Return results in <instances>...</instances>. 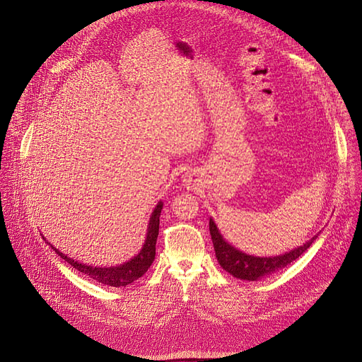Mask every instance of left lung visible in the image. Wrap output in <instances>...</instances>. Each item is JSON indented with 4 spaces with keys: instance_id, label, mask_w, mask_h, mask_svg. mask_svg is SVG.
Segmentation results:
<instances>
[{
    "instance_id": "8db88e82",
    "label": "left lung",
    "mask_w": 362,
    "mask_h": 362,
    "mask_svg": "<svg viewBox=\"0 0 362 362\" xmlns=\"http://www.w3.org/2000/svg\"><path fill=\"white\" fill-rule=\"evenodd\" d=\"M209 234L212 238L216 260L220 262L221 268L227 271L230 275L240 279H246V281H256L264 275L274 274L285 268L286 264H290L291 262L298 259L317 237L315 235L311 240H308L304 246H300L285 255L274 256V257H256V256H250L240 252L231 245H228L211 218H209Z\"/></svg>"
}]
</instances>
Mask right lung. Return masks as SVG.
Masks as SVG:
<instances>
[{"label": "right lung", "instance_id": "add662e5", "mask_svg": "<svg viewBox=\"0 0 362 362\" xmlns=\"http://www.w3.org/2000/svg\"><path fill=\"white\" fill-rule=\"evenodd\" d=\"M163 209V204L158 202L156 209L151 214L148 230H147V238L146 243H144L141 252L128 260L124 264H119V267H110V268H98V267H88V264L78 263L77 260L71 259L61 253L58 249L52 246V249L61 256L65 262H68L72 268H76L77 271L83 272L84 275L95 279L98 282H102L109 286H127L131 282L136 281L141 278L144 274L148 271L151 267V263L154 262L156 257V243H157V237H158V227H160V214Z\"/></svg>", "mask_w": 362, "mask_h": 362}]
</instances>
